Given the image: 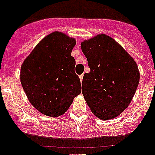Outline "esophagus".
Returning a JSON list of instances; mask_svg holds the SVG:
<instances>
[{
  "label": "esophagus",
  "mask_w": 155,
  "mask_h": 155,
  "mask_svg": "<svg viewBox=\"0 0 155 155\" xmlns=\"http://www.w3.org/2000/svg\"><path fill=\"white\" fill-rule=\"evenodd\" d=\"M83 78H84V75L82 74V75H80V82H81V84H82V82H83Z\"/></svg>",
  "instance_id": "esophagus-1"
}]
</instances>
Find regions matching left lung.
<instances>
[{
	"label": "left lung",
	"mask_w": 155,
	"mask_h": 155,
	"mask_svg": "<svg viewBox=\"0 0 155 155\" xmlns=\"http://www.w3.org/2000/svg\"><path fill=\"white\" fill-rule=\"evenodd\" d=\"M91 71L82 93L91 112L102 120L114 119L129 106L140 82L136 62L113 38L99 34L81 42Z\"/></svg>",
	"instance_id": "8db88e82"
}]
</instances>
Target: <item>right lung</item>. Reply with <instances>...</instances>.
Segmentation results:
<instances>
[{
  "label": "right lung",
  "mask_w": 155,
  "mask_h": 155,
  "mask_svg": "<svg viewBox=\"0 0 155 155\" xmlns=\"http://www.w3.org/2000/svg\"><path fill=\"white\" fill-rule=\"evenodd\" d=\"M75 43L74 38L54 31L43 38L22 64V87L31 105L44 115L61 116L81 93L71 55Z\"/></svg>",
  "instance_id": "1"
}]
</instances>
